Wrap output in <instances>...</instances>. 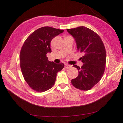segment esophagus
<instances>
[{
    "mask_svg": "<svg viewBox=\"0 0 123 123\" xmlns=\"http://www.w3.org/2000/svg\"><path fill=\"white\" fill-rule=\"evenodd\" d=\"M71 67V66H70V65H68V64H65V68H66V69H68V68H70Z\"/></svg>",
    "mask_w": 123,
    "mask_h": 123,
    "instance_id": "obj_1",
    "label": "esophagus"
}]
</instances>
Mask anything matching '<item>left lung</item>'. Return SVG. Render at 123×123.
I'll use <instances>...</instances> for the list:
<instances>
[{
    "mask_svg": "<svg viewBox=\"0 0 123 123\" xmlns=\"http://www.w3.org/2000/svg\"><path fill=\"white\" fill-rule=\"evenodd\" d=\"M67 31L75 39L77 50L84 54L81 67L73 66L79 70V75L71 83L80 90H89L99 82L105 71V46L98 35L88 28L81 26Z\"/></svg>",
    "mask_w": 123,
    "mask_h": 123,
    "instance_id": "1",
    "label": "left lung"
}]
</instances>
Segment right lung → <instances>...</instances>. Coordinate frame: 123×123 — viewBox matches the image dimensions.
Wrapping results in <instances>:
<instances>
[{
  "label": "right lung",
  "instance_id": "right-lung-1",
  "mask_svg": "<svg viewBox=\"0 0 123 123\" xmlns=\"http://www.w3.org/2000/svg\"><path fill=\"white\" fill-rule=\"evenodd\" d=\"M64 31L50 27L39 28L26 39L21 48V72L26 82L35 91L42 92L52 87L57 72L64 67L62 62H49L46 55L51 52V40Z\"/></svg>",
  "mask_w": 123,
  "mask_h": 123
}]
</instances>
